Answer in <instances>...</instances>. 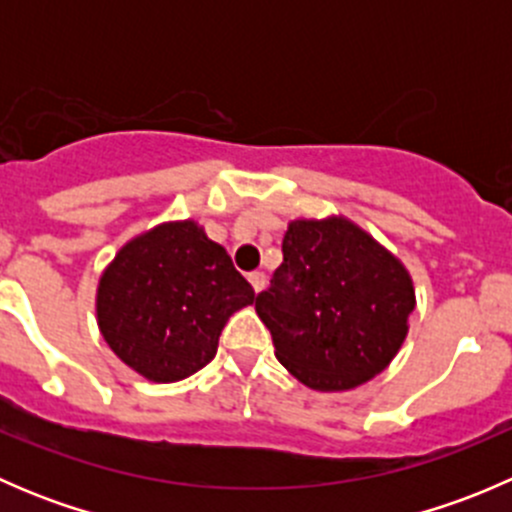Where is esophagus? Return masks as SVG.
Returning <instances> with one entry per match:
<instances>
[{
	"label": "esophagus",
	"instance_id": "34e87169",
	"mask_svg": "<svg viewBox=\"0 0 512 512\" xmlns=\"http://www.w3.org/2000/svg\"><path fill=\"white\" fill-rule=\"evenodd\" d=\"M247 280H250V285L255 292H262V287H265V272H250Z\"/></svg>",
	"mask_w": 512,
	"mask_h": 512
}]
</instances>
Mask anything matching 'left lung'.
<instances>
[{"label": "left lung", "instance_id": "1", "mask_svg": "<svg viewBox=\"0 0 512 512\" xmlns=\"http://www.w3.org/2000/svg\"><path fill=\"white\" fill-rule=\"evenodd\" d=\"M416 292L406 267L347 218L292 220L282 265L255 297L275 356L314 391H347L391 364Z\"/></svg>", "mask_w": 512, "mask_h": 512}]
</instances>
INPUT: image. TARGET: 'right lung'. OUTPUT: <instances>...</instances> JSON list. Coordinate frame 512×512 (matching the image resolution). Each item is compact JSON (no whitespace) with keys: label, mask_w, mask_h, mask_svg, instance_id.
<instances>
[{"label":"right lung","mask_w":512,"mask_h":512,"mask_svg":"<svg viewBox=\"0 0 512 512\" xmlns=\"http://www.w3.org/2000/svg\"><path fill=\"white\" fill-rule=\"evenodd\" d=\"M255 302L223 245L195 220L163 223L118 250L103 270L96 317L111 352L170 384L213 361L227 319Z\"/></svg>","instance_id":"1"}]
</instances>
